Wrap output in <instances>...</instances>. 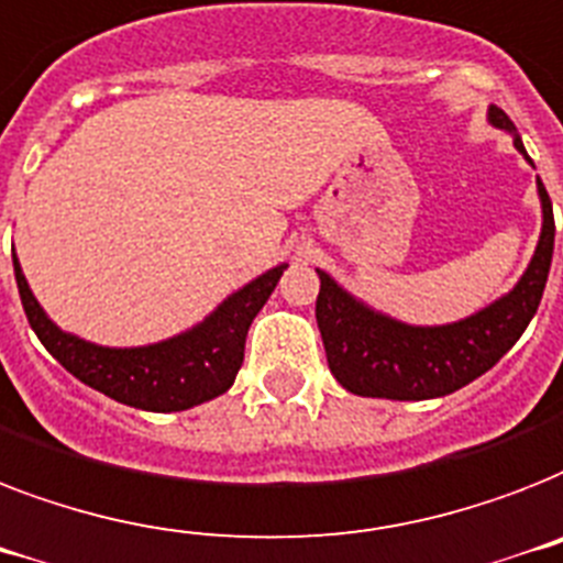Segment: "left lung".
Listing matches in <instances>:
<instances>
[{"label": "left lung", "instance_id": "obj_1", "mask_svg": "<svg viewBox=\"0 0 563 563\" xmlns=\"http://www.w3.org/2000/svg\"><path fill=\"white\" fill-rule=\"evenodd\" d=\"M488 121L515 136V147L526 156L517 128L500 107H488ZM529 159V156H526ZM532 162V159H529ZM541 197V238L529 267L509 294L485 305L471 317L448 325H407L380 310L368 308L340 287L325 269L319 273L317 325L325 343L331 375L343 389L363 398L424 401L451 395L509 352L532 322L550 276L555 218L547 188L538 179Z\"/></svg>", "mask_w": 563, "mask_h": 563}]
</instances>
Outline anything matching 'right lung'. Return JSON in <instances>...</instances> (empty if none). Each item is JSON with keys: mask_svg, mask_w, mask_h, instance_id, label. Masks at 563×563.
<instances>
[{"mask_svg": "<svg viewBox=\"0 0 563 563\" xmlns=\"http://www.w3.org/2000/svg\"><path fill=\"white\" fill-rule=\"evenodd\" d=\"M285 269L287 264H278L261 273L183 334L151 345L110 349L54 325L46 310L40 308L37 296L31 294L20 258L13 253V276L22 308L48 354L80 384L92 386L112 401L151 412L191 409L218 398L235 384L238 368L244 363L246 331L276 290Z\"/></svg>", "mask_w": 563, "mask_h": 563, "instance_id": "obj_1", "label": "right lung"}]
</instances>
